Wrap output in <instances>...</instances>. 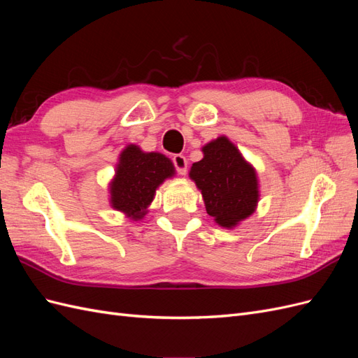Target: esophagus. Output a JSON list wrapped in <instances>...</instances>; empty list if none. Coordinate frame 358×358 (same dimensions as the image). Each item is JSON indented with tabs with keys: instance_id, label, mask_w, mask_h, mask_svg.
Returning <instances> with one entry per match:
<instances>
[{
	"instance_id": "esophagus-1",
	"label": "esophagus",
	"mask_w": 358,
	"mask_h": 358,
	"mask_svg": "<svg viewBox=\"0 0 358 358\" xmlns=\"http://www.w3.org/2000/svg\"><path fill=\"white\" fill-rule=\"evenodd\" d=\"M173 164H175V167H176V170H178L179 175H187V170H188V161H187V158H185V157L180 155V154L175 155V157H173Z\"/></svg>"
}]
</instances>
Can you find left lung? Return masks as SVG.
Masks as SVG:
<instances>
[{"mask_svg":"<svg viewBox=\"0 0 358 358\" xmlns=\"http://www.w3.org/2000/svg\"><path fill=\"white\" fill-rule=\"evenodd\" d=\"M203 158L189 169L213 221L233 230L251 216L259 201L257 170L231 140L220 136L201 148Z\"/></svg>","mask_w":358,"mask_h":358,"instance_id":"obj_1","label":"left lung"}]
</instances>
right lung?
I'll return each instance as SVG.
<instances>
[{"label":"right lung","mask_w":358,"mask_h":358,"mask_svg":"<svg viewBox=\"0 0 358 358\" xmlns=\"http://www.w3.org/2000/svg\"><path fill=\"white\" fill-rule=\"evenodd\" d=\"M175 175L176 169L169 157L145 152L129 143L117 157L115 175L109 182V203L129 220H143L159 185Z\"/></svg>","instance_id":"right-lung-1"}]
</instances>
